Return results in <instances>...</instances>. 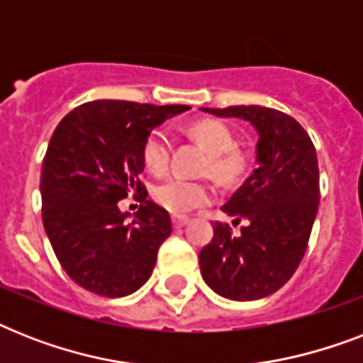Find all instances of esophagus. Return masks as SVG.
Listing matches in <instances>:
<instances>
[{
    "label": "esophagus",
    "instance_id": "esophagus-1",
    "mask_svg": "<svg viewBox=\"0 0 363 363\" xmlns=\"http://www.w3.org/2000/svg\"><path fill=\"white\" fill-rule=\"evenodd\" d=\"M188 222H190V218H188V216H173V226L175 228L186 226Z\"/></svg>",
    "mask_w": 363,
    "mask_h": 363
}]
</instances>
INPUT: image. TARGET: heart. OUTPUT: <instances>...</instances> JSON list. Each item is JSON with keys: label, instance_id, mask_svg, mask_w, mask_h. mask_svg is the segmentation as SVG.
<instances>
[{"label": "heart", "instance_id": "obj_1", "mask_svg": "<svg viewBox=\"0 0 363 363\" xmlns=\"http://www.w3.org/2000/svg\"><path fill=\"white\" fill-rule=\"evenodd\" d=\"M190 133L201 147L211 154L207 171L213 179L224 186H235L248 175L252 156L248 150L238 147L233 131L218 121H199L192 124ZM171 158V139L164 130H154L145 141L143 160L148 169L162 175ZM213 198L209 184L198 181H188L181 177L167 179L154 188V199L160 207L173 215L182 216L190 211L207 205Z\"/></svg>", "mask_w": 363, "mask_h": 363}]
</instances>
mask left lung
I'll list each match as a JSON object with an SVG mask.
<instances>
[{
	"instance_id": "8db88e82",
	"label": "left lung",
	"mask_w": 363,
	"mask_h": 363,
	"mask_svg": "<svg viewBox=\"0 0 363 363\" xmlns=\"http://www.w3.org/2000/svg\"><path fill=\"white\" fill-rule=\"evenodd\" d=\"M248 121L258 131L256 169L222 207L241 233L215 222L199 252L205 282L218 296L252 301L277 292L303 259L318 211V160L309 133L296 118L269 107L233 105L201 109Z\"/></svg>"
}]
</instances>
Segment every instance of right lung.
I'll list each match as a JSON object with an SVG mask.
<instances>
[{
  "label": "right lung",
  "instance_id": "add662e5",
  "mask_svg": "<svg viewBox=\"0 0 363 363\" xmlns=\"http://www.w3.org/2000/svg\"><path fill=\"white\" fill-rule=\"evenodd\" d=\"M188 109L98 99L56 125L41 169L43 226L60 265L88 292L122 298L152 275L171 218L147 199L143 147L156 125ZM128 193L142 201L133 221L118 209Z\"/></svg>",
  "mask_w": 363,
  "mask_h": 363
}]
</instances>
